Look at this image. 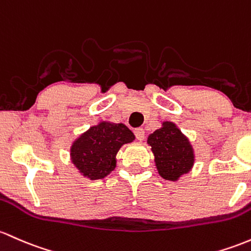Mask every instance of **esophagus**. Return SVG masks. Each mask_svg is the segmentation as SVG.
Here are the masks:
<instances>
[{
  "label": "esophagus",
  "instance_id": "esophagus-1",
  "mask_svg": "<svg viewBox=\"0 0 251 251\" xmlns=\"http://www.w3.org/2000/svg\"><path fill=\"white\" fill-rule=\"evenodd\" d=\"M134 134H136V138L138 139V140H140V142H142L143 139H144V137H145V131L143 130L142 127H137V128H134Z\"/></svg>",
  "mask_w": 251,
  "mask_h": 251
}]
</instances>
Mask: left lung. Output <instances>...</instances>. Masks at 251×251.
I'll use <instances>...</instances> for the list:
<instances>
[{
  "mask_svg": "<svg viewBox=\"0 0 251 251\" xmlns=\"http://www.w3.org/2000/svg\"><path fill=\"white\" fill-rule=\"evenodd\" d=\"M148 144L155 155L158 174L169 181H177L194 164V151L174 123L164 121L162 127L148 137Z\"/></svg>",
  "mask_w": 251,
  "mask_h": 251,
  "instance_id": "1",
  "label": "left lung"
}]
</instances>
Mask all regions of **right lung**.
I'll list each match as a JSON object with an SVG mask.
<instances>
[{
    "instance_id": "right-lung-1",
    "label": "right lung",
    "mask_w": 251,
    "mask_h": 251,
    "mask_svg": "<svg viewBox=\"0 0 251 251\" xmlns=\"http://www.w3.org/2000/svg\"><path fill=\"white\" fill-rule=\"evenodd\" d=\"M133 140L134 134L124 124L101 121L73 143L71 161L85 177L100 180L114 170L119 149Z\"/></svg>"
}]
</instances>
